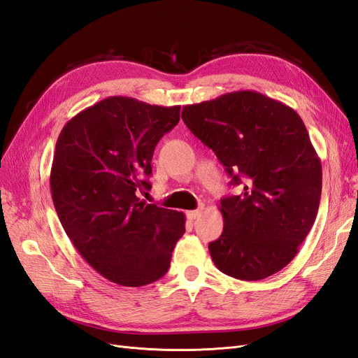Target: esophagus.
<instances>
[{
    "label": "esophagus",
    "instance_id": "1",
    "mask_svg": "<svg viewBox=\"0 0 358 358\" xmlns=\"http://www.w3.org/2000/svg\"><path fill=\"white\" fill-rule=\"evenodd\" d=\"M200 215H201V209H197V210H188V212H187V218H188L189 221H194V220H197Z\"/></svg>",
    "mask_w": 358,
    "mask_h": 358
}]
</instances>
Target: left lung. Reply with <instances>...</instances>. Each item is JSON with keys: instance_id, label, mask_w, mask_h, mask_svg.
I'll use <instances>...</instances> for the list:
<instances>
[{"instance_id": "left-lung-1", "label": "left lung", "mask_w": 358, "mask_h": 358, "mask_svg": "<svg viewBox=\"0 0 358 358\" xmlns=\"http://www.w3.org/2000/svg\"><path fill=\"white\" fill-rule=\"evenodd\" d=\"M182 119L231 185H242L221 200L224 230L209 243L215 266L242 280L279 272L306 239L321 199V161L301 117L257 91H234L185 106Z\"/></svg>"}]
</instances>
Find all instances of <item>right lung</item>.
<instances>
[{
	"mask_svg": "<svg viewBox=\"0 0 358 358\" xmlns=\"http://www.w3.org/2000/svg\"><path fill=\"white\" fill-rule=\"evenodd\" d=\"M180 106L107 96L71 117L50 169L58 218L85 262L112 282L143 287L167 273L185 233V215L146 204L138 192L159 138L178 125Z\"/></svg>",
	"mask_w": 358,
	"mask_h": 358,
	"instance_id": "obj_1",
	"label": "right lung"
}]
</instances>
